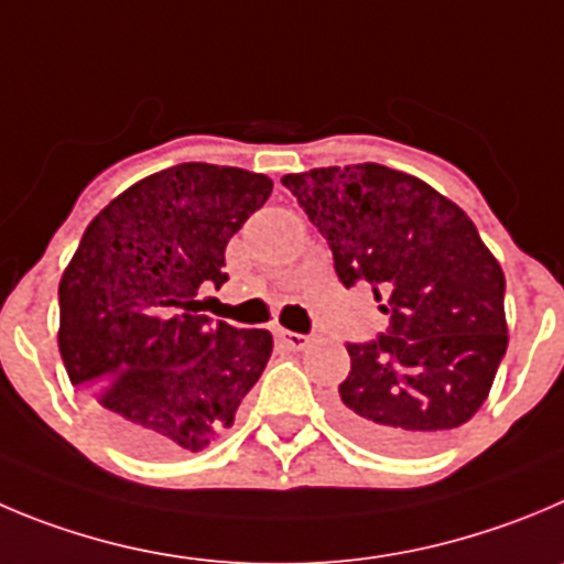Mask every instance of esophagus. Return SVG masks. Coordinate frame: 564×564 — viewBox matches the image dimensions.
<instances>
[{
	"label": "esophagus",
	"mask_w": 564,
	"mask_h": 564,
	"mask_svg": "<svg viewBox=\"0 0 564 564\" xmlns=\"http://www.w3.org/2000/svg\"><path fill=\"white\" fill-rule=\"evenodd\" d=\"M275 334H278V339H281L283 345L289 347V350H306L308 341H312V339H308V336L294 334V330H283V328H278Z\"/></svg>",
	"instance_id": "34e87169"
}]
</instances>
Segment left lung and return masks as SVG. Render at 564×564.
Returning a JSON list of instances; mask_svg holds the SVG:
<instances>
[{
	"instance_id": "obj_1",
	"label": "left lung",
	"mask_w": 564,
	"mask_h": 564,
	"mask_svg": "<svg viewBox=\"0 0 564 564\" xmlns=\"http://www.w3.org/2000/svg\"><path fill=\"white\" fill-rule=\"evenodd\" d=\"M347 289L370 283L389 314L347 345L336 423L387 454H420L487 401L507 354L503 270L465 210L381 163L286 175Z\"/></svg>"
}]
</instances>
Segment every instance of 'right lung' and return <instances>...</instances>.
Here are the masks:
<instances>
[{
	"label": "right lung",
	"instance_id": "right-lung-1",
	"mask_svg": "<svg viewBox=\"0 0 564 564\" xmlns=\"http://www.w3.org/2000/svg\"><path fill=\"white\" fill-rule=\"evenodd\" d=\"M270 194L267 175L177 163L133 183L83 234L57 286V347L122 448L203 451L264 372L270 330L214 323L194 297L228 281L225 247Z\"/></svg>",
	"mask_w": 564,
	"mask_h": 564
}]
</instances>
